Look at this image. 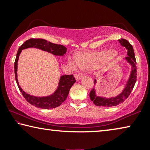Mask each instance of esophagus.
I'll return each instance as SVG.
<instances>
[{
    "instance_id": "34e87169",
    "label": "esophagus",
    "mask_w": 150,
    "mask_h": 150,
    "mask_svg": "<svg viewBox=\"0 0 150 150\" xmlns=\"http://www.w3.org/2000/svg\"><path fill=\"white\" fill-rule=\"evenodd\" d=\"M83 77V74L81 73H77V74H75V77L77 81H79V79H81Z\"/></svg>"
}]
</instances>
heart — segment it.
Returning <instances> with one entry per match:
<instances>
[{
  "label": "heart",
  "mask_w": 150,
  "mask_h": 150,
  "mask_svg": "<svg viewBox=\"0 0 150 150\" xmlns=\"http://www.w3.org/2000/svg\"><path fill=\"white\" fill-rule=\"evenodd\" d=\"M115 54L109 50H102L93 53L77 54L75 59H69V64L73 69H77V64L81 69H89L98 67L104 63H110L114 61Z\"/></svg>",
  "instance_id": "1"
}]
</instances>
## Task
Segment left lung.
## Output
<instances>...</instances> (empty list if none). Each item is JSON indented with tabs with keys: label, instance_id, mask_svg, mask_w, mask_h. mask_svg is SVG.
Instances as JSON below:
<instances>
[{
	"label": "left lung",
	"instance_id": "left-lung-1",
	"mask_svg": "<svg viewBox=\"0 0 150 150\" xmlns=\"http://www.w3.org/2000/svg\"><path fill=\"white\" fill-rule=\"evenodd\" d=\"M120 44L122 46H125L127 49V57L125 58L128 62H129L132 66V71H131L130 77L127 81L124 90L122 92L117 96V97L112 98H105L97 96L96 95L95 89L93 88L91 89L90 93H89V98L91 101L93 102L96 106H104V107H110L115 106L117 105L121 104L129 96L130 93L132 91L133 89L135 86L136 80H137V70H136V59L135 57V53H134L133 48L131 44L125 39L118 40ZM96 82V80H94V83Z\"/></svg>",
	"mask_w": 150,
	"mask_h": 150
}]
</instances>
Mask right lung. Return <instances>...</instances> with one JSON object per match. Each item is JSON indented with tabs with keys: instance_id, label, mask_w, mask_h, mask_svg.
<instances>
[{
	"instance_id": "right-lung-1",
	"label": "right lung",
	"mask_w": 150,
	"mask_h": 150,
	"mask_svg": "<svg viewBox=\"0 0 150 150\" xmlns=\"http://www.w3.org/2000/svg\"><path fill=\"white\" fill-rule=\"evenodd\" d=\"M28 48H37L41 49L42 50L47 51V52L52 53L54 55L63 56L67 52V48L65 46L52 43L48 42L46 40L40 38H31L27 40L22 45L19 47L17 51L16 59H15L14 63L15 75L16 79L17 84L20 91H21L23 96L28 101L29 103L37 108L49 109L54 108L56 107L59 106L66 98H67L69 90L73 84L75 83L76 80L73 75H62L60 78L59 87L54 93L51 96L46 97H35L26 93L25 91L19 86L17 80V62L19 57L21 50Z\"/></svg>"
}]
</instances>
